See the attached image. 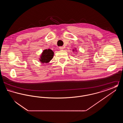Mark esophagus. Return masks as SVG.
Here are the masks:
<instances>
[{
	"label": "esophagus",
	"mask_w": 123,
	"mask_h": 123,
	"mask_svg": "<svg viewBox=\"0 0 123 123\" xmlns=\"http://www.w3.org/2000/svg\"><path fill=\"white\" fill-rule=\"evenodd\" d=\"M59 48L60 50H63L64 48V47H59Z\"/></svg>",
	"instance_id": "1"
}]
</instances>
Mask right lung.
Returning <instances> with one entry per match:
<instances>
[{
    "instance_id": "1",
    "label": "right lung",
    "mask_w": 123,
    "mask_h": 123,
    "mask_svg": "<svg viewBox=\"0 0 123 123\" xmlns=\"http://www.w3.org/2000/svg\"><path fill=\"white\" fill-rule=\"evenodd\" d=\"M54 53L51 49H46L41 53L40 60L41 63H47L52 60L53 56Z\"/></svg>"
}]
</instances>
